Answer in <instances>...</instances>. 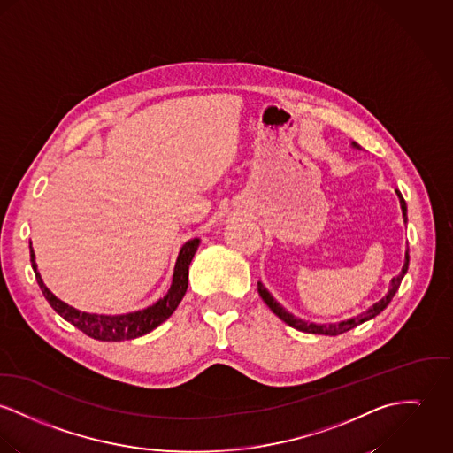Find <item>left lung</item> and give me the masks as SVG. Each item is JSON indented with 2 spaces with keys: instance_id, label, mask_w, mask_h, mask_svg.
<instances>
[{
  "instance_id": "obj_1",
  "label": "left lung",
  "mask_w": 453,
  "mask_h": 453,
  "mask_svg": "<svg viewBox=\"0 0 453 453\" xmlns=\"http://www.w3.org/2000/svg\"><path fill=\"white\" fill-rule=\"evenodd\" d=\"M351 146H353L355 150H360V146H358L355 141L351 142ZM395 193H396V196H398V200H400V207H402L403 222L407 224V203H405V200H403V196H402V193H400L398 189H395ZM407 269H409V248L405 250V260H403L402 273H400L396 278H393L389 280V289H388V293L384 295L383 298H381L380 302L372 303L365 312L358 313V315H355V317H349V319L340 320V322H333V324H315V322L303 320V319H300V317H296V315L288 312V311L279 303L278 300L271 295V291H269V289H267L260 280H258V284H257V286H258V293H260L262 300L267 303V307H269L273 312L276 313L280 320H284L288 326H291V327H295V329H298V331H303V333L326 334V336H336V334L347 333L349 329H353V327H357V326L364 324L365 320H371V319H374L376 315H380V313L383 312L384 309L389 305V302L393 300L395 293L398 291L402 279H403V276L407 274Z\"/></svg>"
}]
</instances>
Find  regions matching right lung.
<instances>
[{"mask_svg":"<svg viewBox=\"0 0 453 453\" xmlns=\"http://www.w3.org/2000/svg\"><path fill=\"white\" fill-rule=\"evenodd\" d=\"M200 246V238H193L189 242L180 246L177 260H175L174 274H173V282L169 291L155 302L153 305L141 309L136 312L120 313V315H104V313L81 312L69 303L62 302L57 298L42 282L41 274L37 271L35 264V250L33 243H29L31 248V264L35 269V280L51 305V309L64 317L72 326L81 329L84 334L89 338L100 340V342H124V340H134L140 338L142 334L153 331L158 327L162 322H165L173 313H174L177 305L180 303L182 296L186 295L188 289V276H189V264Z\"/></svg>","mask_w":453,"mask_h":453,"instance_id":"add662e5","label":"right lung"}]
</instances>
